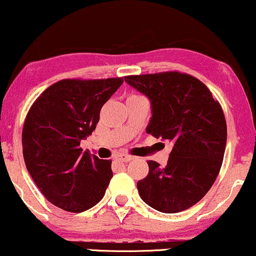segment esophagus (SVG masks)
Segmentation results:
<instances>
[{
    "label": "esophagus",
    "mask_w": 256,
    "mask_h": 256,
    "mask_svg": "<svg viewBox=\"0 0 256 256\" xmlns=\"http://www.w3.org/2000/svg\"><path fill=\"white\" fill-rule=\"evenodd\" d=\"M116 159L121 160V162H130V160H133V156H128V154L121 153V154H118V156H116Z\"/></svg>",
    "instance_id": "34e87169"
}]
</instances>
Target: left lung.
<instances>
[{
  "mask_svg": "<svg viewBox=\"0 0 256 256\" xmlns=\"http://www.w3.org/2000/svg\"><path fill=\"white\" fill-rule=\"evenodd\" d=\"M127 84L150 100L152 118L146 132L173 144L166 167L148 162L138 182L147 205L160 212L188 209L206 194L222 166L226 123L220 103L197 78L179 72L127 76Z\"/></svg>",
  "mask_w": 256,
  "mask_h": 256,
  "instance_id": "obj_1",
  "label": "left lung"
}]
</instances>
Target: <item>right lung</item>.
<instances>
[{
    "label": "right lung",
    "instance_id": "obj_1",
    "mask_svg": "<svg viewBox=\"0 0 256 256\" xmlns=\"http://www.w3.org/2000/svg\"><path fill=\"white\" fill-rule=\"evenodd\" d=\"M123 78L64 80L30 106L22 130L26 167L42 194L68 212H83L102 200L112 176V160L80 148L92 133L103 104Z\"/></svg>",
    "mask_w": 256,
    "mask_h": 256
}]
</instances>
